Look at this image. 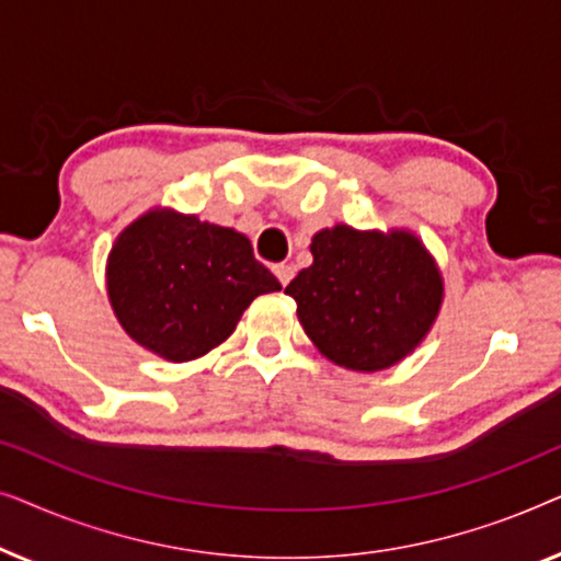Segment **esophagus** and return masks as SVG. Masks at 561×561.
<instances>
[{"label":"esophagus","mask_w":561,"mask_h":561,"mask_svg":"<svg viewBox=\"0 0 561 561\" xmlns=\"http://www.w3.org/2000/svg\"><path fill=\"white\" fill-rule=\"evenodd\" d=\"M273 271H275V278L280 280V286H288L290 278H294V265H288V263H280V265H275Z\"/></svg>","instance_id":"esophagus-1"}]
</instances>
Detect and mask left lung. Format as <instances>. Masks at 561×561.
<instances>
[{"label":"left lung","instance_id":"8db88e82","mask_svg":"<svg viewBox=\"0 0 561 561\" xmlns=\"http://www.w3.org/2000/svg\"><path fill=\"white\" fill-rule=\"evenodd\" d=\"M313 263L286 286L309 340L332 363L386 370L424 340L442 306V275L409 232L321 229Z\"/></svg>","mask_w":561,"mask_h":561}]
</instances>
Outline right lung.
I'll list each match as a JSON object with an SVG mask.
<instances>
[{
    "instance_id": "add662e5",
    "label": "right lung",
    "mask_w": 561,
    "mask_h": 561,
    "mask_svg": "<svg viewBox=\"0 0 561 561\" xmlns=\"http://www.w3.org/2000/svg\"><path fill=\"white\" fill-rule=\"evenodd\" d=\"M106 288L119 324L171 363L202 357L234 332L242 311L280 283L234 229L150 211L114 242Z\"/></svg>"
}]
</instances>
